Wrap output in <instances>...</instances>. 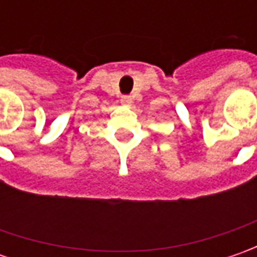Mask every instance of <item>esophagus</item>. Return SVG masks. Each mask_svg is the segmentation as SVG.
I'll list each match as a JSON object with an SVG mask.
<instances>
[{
  "label": "esophagus",
  "mask_w": 257,
  "mask_h": 257,
  "mask_svg": "<svg viewBox=\"0 0 257 257\" xmlns=\"http://www.w3.org/2000/svg\"><path fill=\"white\" fill-rule=\"evenodd\" d=\"M121 103L132 104V97H130V95H123V98H121Z\"/></svg>",
  "instance_id": "obj_1"
}]
</instances>
